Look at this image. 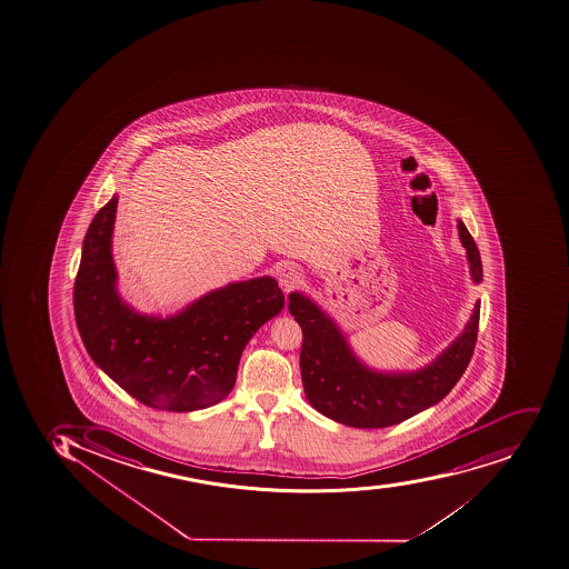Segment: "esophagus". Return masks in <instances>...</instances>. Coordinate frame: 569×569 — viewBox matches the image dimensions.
<instances>
[{"mask_svg":"<svg viewBox=\"0 0 569 569\" xmlns=\"http://www.w3.org/2000/svg\"><path fill=\"white\" fill-rule=\"evenodd\" d=\"M301 278H303L301 269L292 264V262H286L282 268L278 269V282H280L286 292L292 291L295 287L300 286Z\"/></svg>","mask_w":569,"mask_h":569,"instance_id":"esophagus-1","label":"esophagus"}]
</instances>
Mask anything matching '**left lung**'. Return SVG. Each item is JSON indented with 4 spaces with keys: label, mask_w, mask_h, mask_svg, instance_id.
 <instances>
[{
    "label": "left lung",
    "mask_w": 569,
    "mask_h": 569,
    "mask_svg": "<svg viewBox=\"0 0 569 569\" xmlns=\"http://www.w3.org/2000/svg\"><path fill=\"white\" fill-rule=\"evenodd\" d=\"M471 280L482 282L479 248L458 220ZM289 312L303 331L300 367L305 396L328 419L358 429L396 426L440 402L470 363L479 331L480 301L461 336L429 366L413 372L370 369L355 355L337 322L303 292L289 295Z\"/></svg>",
    "instance_id": "left-lung-1"
}]
</instances>
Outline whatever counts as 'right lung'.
I'll use <instances>...</instances> for the list:
<instances>
[{
    "instance_id": "1",
    "label": "right lung",
    "mask_w": 569,
    "mask_h": 569,
    "mask_svg": "<svg viewBox=\"0 0 569 569\" xmlns=\"http://www.w3.org/2000/svg\"><path fill=\"white\" fill-rule=\"evenodd\" d=\"M117 203L113 194L83 239L74 316L84 348L99 369L149 408L182 413L223 401L248 340L282 312L277 280L229 283L164 319L137 312L117 289L111 253Z\"/></svg>"
}]
</instances>
